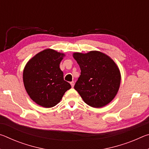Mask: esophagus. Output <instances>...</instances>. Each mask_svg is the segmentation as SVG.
<instances>
[{
	"label": "esophagus",
	"instance_id": "esophagus-1",
	"mask_svg": "<svg viewBox=\"0 0 149 149\" xmlns=\"http://www.w3.org/2000/svg\"><path fill=\"white\" fill-rule=\"evenodd\" d=\"M70 84H71V85H72V87H74V81L70 83Z\"/></svg>",
	"mask_w": 149,
	"mask_h": 149
}]
</instances>
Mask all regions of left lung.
Wrapping results in <instances>:
<instances>
[{
	"label": "left lung",
	"mask_w": 149,
	"mask_h": 149,
	"mask_svg": "<svg viewBox=\"0 0 149 149\" xmlns=\"http://www.w3.org/2000/svg\"><path fill=\"white\" fill-rule=\"evenodd\" d=\"M73 56L79 65L81 75L74 89L84 101L94 108L110 102L119 89V68L109 56L99 51L75 52Z\"/></svg>",
	"instance_id": "1"
}]
</instances>
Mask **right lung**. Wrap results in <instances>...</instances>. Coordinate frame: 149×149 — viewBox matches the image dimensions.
<instances>
[{
  "label": "right lung",
  "instance_id": "1",
  "mask_svg": "<svg viewBox=\"0 0 149 149\" xmlns=\"http://www.w3.org/2000/svg\"><path fill=\"white\" fill-rule=\"evenodd\" d=\"M64 56L63 53L46 49L33 57L25 67V89L30 98L41 107H54L71 88L69 83L64 79V74L60 68Z\"/></svg>",
  "mask_w": 149,
  "mask_h": 149
}]
</instances>
